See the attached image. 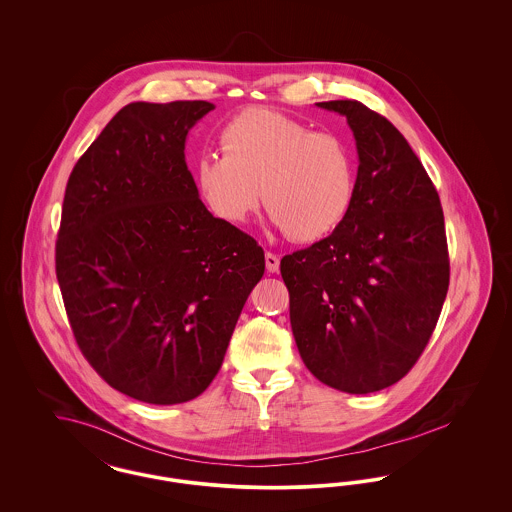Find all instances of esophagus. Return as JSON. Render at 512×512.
Instances as JSON below:
<instances>
[{"label":"esophagus","mask_w":512,"mask_h":512,"mask_svg":"<svg viewBox=\"0 0 512 512\" xmlns=\"http://www.w3.org/2000/svg\"><path fill=\"white\" fill-rule=\"evenodd\" d=\"M265 265H267L268 272H278V268H280V257L268 251V253H265Z\"/></svg>","instance_id":"34e87169"}]
</instances>
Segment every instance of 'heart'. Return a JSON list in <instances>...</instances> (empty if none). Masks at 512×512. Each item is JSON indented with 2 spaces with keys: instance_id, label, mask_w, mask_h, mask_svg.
<instances>
[{
  "instance_id": "obj_1",
  "label": "heart",
  "mask_w": 512,
  "mask_h": 512,
  "mask_svg": "<svg viewBox=\"0 0 512 512\" xmlns=\"http://www.w3.org/2000/svg\"><path fill=\"white\" fill-rule=\"evenodd\" d=\"M222 155L195 165L197 190L219 219L240 224L263 203L295 242H318L338 230L357 192L349 144L334 132L272 109H245L224 124Z\"/></svg>"
}]
</instances>
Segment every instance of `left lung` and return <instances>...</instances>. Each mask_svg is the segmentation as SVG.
<instances>
[{"label":"left lung","instance_id":"left-lung-1","mask_svg":"<svg viewBox=\"0 0 512 512\" xmlns=\"http://www.w3.org/2000/svg\"><path fill=\"white\" fill-rule=\"evenodd\" d=\"M355 136L349 215L280 261L293 338L318 380L345 393L399 382L430 340L449 288L439 195L409 142L355 99L322 101Z\"/></svg>","mask_w":512,"mask_h":512}]
</instances>
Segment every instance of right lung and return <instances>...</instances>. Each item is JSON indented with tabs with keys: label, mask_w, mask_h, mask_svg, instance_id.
I'll use <instances>...</instances> for the list:
<instances>
[{
	"label": "right lung",
	"mask_w": 512,
	"mask_h": 512,
	"mask_svg": "<svg viewBox=\"0 0 512 512\" xmlns=\"http://www.w3.org/2000/svg\"><path fill=\"white\" fill-rule=\"evenodd\" d=\"M213 109L128 103L63 199L55 272L76 343L111 388L151 405L207 390L265 272L263 247L207 211L186 165V136Z\"/></svg>",
	"instance_id": "1"
}]
</instances>
